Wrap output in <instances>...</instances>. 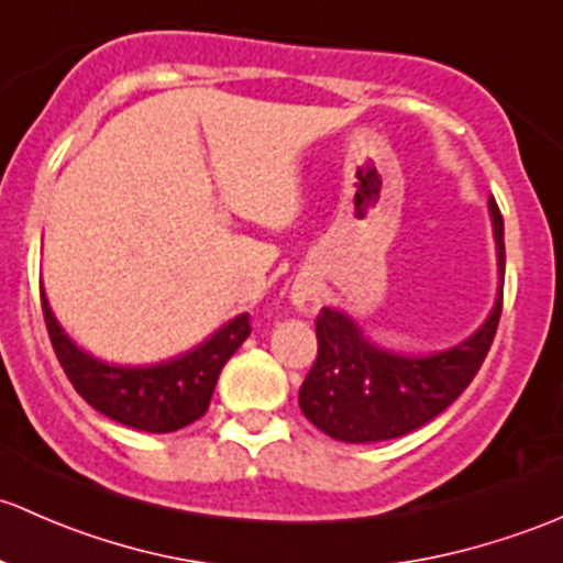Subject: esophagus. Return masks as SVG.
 <instances>
[{
  "mask_svg": "<svg viewBox=\"0 0 563 563\" xmlns=\"http://www.w3.org/2000/svg\"><path fill=\"white\" fill-rule=\"evenodd\" d=\"M294 301H297L299 307H310L312 305V291L307 286L297 288V294H294Z\"/></svg>",
  "mask_w": 563,
  "mask_h": 563,
  "instance_id": "34e87169",
  "label": "esophagus"
}]
</instances>
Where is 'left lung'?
Returning <instances> with one entry per match:
<instances>
[{"instance_id":"1","label":"left lung","mask_w":563,"mask_h":563,"mask_svg":"<svg viewBox=\"0 0 563 563\" xmlns=\"http://www.w3.org/2000/svg\"><path fill=\"white\" fill-rule=\"evenodd\" d=\"M505 280V221L488 199ZM501 318V294L470 340L426 356L375 345L351 316L323 307L316 318L318 356L299 388L307 421L340 442H380L416 431L453 405L483 366Z\"/></svg>"}]
</instances>
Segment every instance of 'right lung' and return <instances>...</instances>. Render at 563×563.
<instances>
[{
  "instance_id": "right-lung-1",
  "label": "right lung",
  "mask_w": 563,
  "mask_h": 563,
  "mask_svg": "<svg viewBox=\"0 0 563 563\" xmlns=\"http://www.w3.org/2000/svg\"><path fill=\"white\" fill-rule=\"evenodd\" d=\"M43 312L58 364L82 399L112 421L151 434H167L202 418L223 364L251 334V316L242 312L183 356L151 366H121L75 345L58 327L45 291Z\"/></svg>"
}]
</instances>
